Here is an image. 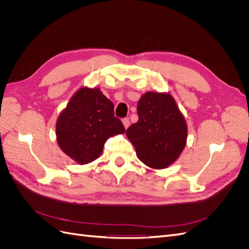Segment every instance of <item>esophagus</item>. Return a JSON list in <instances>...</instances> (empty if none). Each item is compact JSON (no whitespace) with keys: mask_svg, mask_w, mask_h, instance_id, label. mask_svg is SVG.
Wrapping results in <instances>:
<instances>
[{"mask_svg":"<svg viewBox=\"0 0 249 249\" xmlns=\"http://www.w3.org/2000/svg\"><path fill=\"white\" fill-rule=\"evenodd\" d=\"M123 124H124V126L125 127V129H127V127H129V125H130V119L129 118H124L123 119Z\"/></svg>","mask_w":249,"mask_h":249,"instance_id":"1","label":"esophagus"}]
</instances>
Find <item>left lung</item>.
<instances>
[{
  "mask_svg": "<svg viewBox=\"0 0 249 249\" xmlns=\"http://www.w3.org/2000/svg\"><path fill=\"white\" fill-rule=\"evenodd\" d=\"M139 120L125 135L139 160L154 169L167 168L178 160L187 142L188 127L173 96L148 91L137 105Z\"/></svg>",
  "mask_w": 249,
  "mask_h": 249,
  "instance_id": "8db88e82",
  "label": "left lung"
}]
</instances>
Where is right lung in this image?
Wrapping results in <instances>:
<instances>
[{"label":"right lung","mask_w":249,"mask_h":249,"mask_svg":"<svg viewBox=\"0 0 249 249\" xmlns=\"http://www.w3.org/2000/svg\"><path fill=\"white\" fill-rule=\"evenodd\" d=\"M124 131L122 122L114 116V105L100 88L81 87L56 123L58 145L81 165L96 160L106 140Z\"/></svg>","instance_id":"obj_1"}]
</instances>
